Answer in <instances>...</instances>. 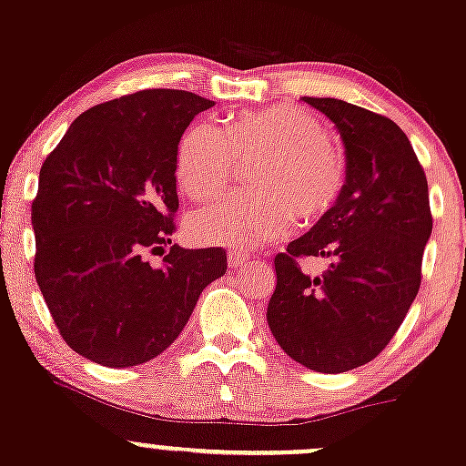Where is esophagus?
<instances>
[{
  "label": "esophagus",
  "instance_id": "obj_1",
  "mask_svg": "<svg viewBox=\"0 0 466 466\" xmlns=\"http://www.w3.org/2000/svg\"><path fill=\"white\" fill-rule=\"evenodd\" d=\"M249 258L248 257H243L241 252H229V266H232V270H243V268H248L249 266Z\"/></svg>",
  "mask_w": 466,
  "mask_h": 466
}]
</instances>
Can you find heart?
<instances>
[{"label":"heart","mask_w":466,"mask_h":466,"mask_svg":"<svg viewBox=\"0 0 466 466\" xmlns=\"http://www.w3.org/2000/svg\"><path fill=\"white\" fill-rule=\"evenodd\" d=\"M321 117L297 105H277L234 117L225 129L194 122L176 149V183L192 200L212 198L234 178L238 160H254L249 185L194 212L187 228L205 243L252 249L281 238L292 218L312 223L339 198L344 151Z\"/></svg>","instance_id":"obj_1"}]
</instances>
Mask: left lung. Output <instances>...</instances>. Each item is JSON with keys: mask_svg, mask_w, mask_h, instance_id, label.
<instances>
[{"mask_svg": "<svg viewBox=\"0 0 466 466\" xmlns=\"http://www.w3.org/2000/svg\"><path fill=\"white\" fill-rule=\"evenodd\" d=\"M335 122L346 147V185L303 237L274 257L268 303L274 339L317 373H346L373 361L404 321L422 283L433 217L427 174L390 117L337 97H303ZM323 256L319 278L299 258Z\"/></svg>", "mask_w": 466, "mask_h": 466, "instance_id": "left-lung-1", "label": "left lung"}]
</instances>
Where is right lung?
I'll use <instances>...</instances> for the list:
<instances>
[{
  "instance_id": "obj_1",
  "label": "right lung",
  "mask_w": 466,
  "mask_h": 466,
  "mask_svg": "<svg viewBox=\"0 0 466 466\" xmlns=\"http://www.w3.org/2000/svg\"><path fill=\"white\" fill-rule=\"evenodd\" d=\"M209 106L178 89L127 93L77 116L39 169L37 286L62 339L96 364L154 360L228 270L223 248L171 246L176 149ZM151 253L164 257L158 267Z\"/></svg>"
}]
</instances>
